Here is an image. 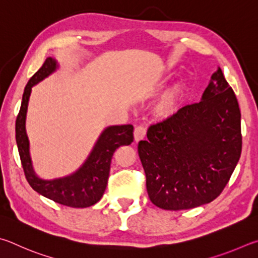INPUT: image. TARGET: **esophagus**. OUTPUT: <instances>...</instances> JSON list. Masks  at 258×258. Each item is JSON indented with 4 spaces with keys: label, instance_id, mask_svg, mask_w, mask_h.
I'll return each mask as SVG.
<instances>
[{
    "label": "esophagus",
    "instance_id": "esophagus-1",
    "mask_svg": "<svg viewBox=\"0 0 258 258\" xmlns=\"http://www.w3.org/2000/svg\"><path fill=\"white\" fill-rule=\"evenodd\" d=\"M146 136V128L144 125H138L135 128V132H134V137H135V141L139 142L142 141V139L145 138Z\"/></svg>",
    "mask_w": 258,
    "mask_h": 258
}]
</instances>
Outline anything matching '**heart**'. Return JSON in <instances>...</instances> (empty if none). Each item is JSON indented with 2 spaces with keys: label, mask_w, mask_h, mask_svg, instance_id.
I'll use <instances>...</instances> for the list:
<instances>
[{
  "label": "heart",
  "mask_w": 258,
  "mask_h": 258,
  "mask_svg": "<svg viewBox=\"0 0 258 258\" xmlns=\"http://www.w3.org/2000/svg\"><path fill=\"white\" fill-rule=\"evenodd\" d=\"M179 97V92L177 89L172 90L165 95V96L161 99L159 104V111L162 114H171L174 111L175 105H177Z\"/></svg>",
  "instance_id": "obj_1"
}]
</instances>
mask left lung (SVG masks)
I'll return each instance as SVG.
<instances>
[{
  "instance_id": "8db88e82",
  "label": "left lung",
  "mask_w": 258,
  "mask_h": 258,
  "mask_svg": "<svg viewBox=\"0 0 258 258\" xmlns=\"http://www.w3.org/2000/svg\"><path fill=\"white\" fill-rule=\"evenodd\" d=\"M241 114L222 70L202 101L152 124L138 144L151 202L168 211L189 210L218 197L241 154Z\"/></svg>"
}]
</instances>
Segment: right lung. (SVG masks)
Returning a JSON list of instances; mask_svg holds the SVG:
<instances>
[{"mask_svg": "<svg viewBox=\"0 0 258 258\" xmlns=\"http://www.w3.org/2000/svg\"><path fill=\"white\" fill-rule=\"evenodd\" d=\"M56 69V62L52 57L44 61L39 70L31 77L25 87L20 111L16 120V141L19 151L22 169L30 187L40 195L58 204L70 207H89L101 200L106 189L110 175L111 161L116 148L130 145L134 142V126L132 124L112 125L104 130L90 153L85 164L69 177L47 181L36 177L28 152V138L25 130L27 105L31 87Z\"/></svg>", "mask_w": 258, "mask_h": 258, "instance_id": "add662e5", "label": "right lung"}]
</instances>
